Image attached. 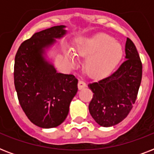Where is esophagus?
I'll return each mask as SVG.
<instances>
[{
    "label": "esophagus",
    "instance_id": "1",
    "mask_svg": "<svg viewBox=\"0 0 154 154\" xmlns=\"http://www.w3.org/2000/svg\"><path fill=\"white\" fill-rule=\"evenodd\" d=\"M86 87V84H85V82H83V81H79L78 82V88H79V89H84V88H85Z\"/></svg>",
    "mask_w": 154,
    "mask_h": 154
}]
</instances>
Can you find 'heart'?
<instances>
[{
    "label": "heart",
    "mask_w": 154,
    "mask_h": 154,
    "mask_svg": "<svg viewBox=\"0 0 154 154\" xmlns=\"http://www.w3.org/2000/svg\"><path fill=\"white\" fill-rule=\"evenodd\" d=\"M77 53L87 57L85 67L90 76L101 77L109 73L119 63L123 56V48L111 36L100 33L82 40L77 45ZM65 57L72 64L76 62L74 53L70 50L65 52Z\"/></svg>",
    "instance_id": "obj_1"
}]
</instances>
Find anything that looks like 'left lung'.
Segmentation results:
<instances>
[{
	"label": "left lung",
	"mask_w": 154,
	"mask_h": 154,
	"mask_svg": "<svg viewBox=\"0 0 154 154\" xmlns=\"http://www.w3.org/2000/svg\"><path fill=\"white\" fill-rule=\"evenodd\" d=\"M125 59L108 77L88 85L94 93L89 105V112L101 126H113L122 122L136 101L142 64L135 45L129 38L125 43Z\"/></svg>",
	"instance_id": "1"
}]
</instances>
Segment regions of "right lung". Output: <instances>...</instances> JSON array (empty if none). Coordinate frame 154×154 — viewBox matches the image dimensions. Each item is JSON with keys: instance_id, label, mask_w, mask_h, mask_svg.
<instances>
[{"instance_id": "obj_1", "label": "right lung", "mask_w": 154, "mask_h": 154, "mask_svg": "<svg viewBox=\"0 0 154 154\" xmlns=\"http://www.w3.org/2000/svg\"><path fill=\"white\" fill-rule=\"evenodd\" d=\"M65 25L36 32L20 45L15 57L14 85L20 106L30 122L44 129L60 125L67 117L78 81L57 72L45 50L66 33Z\"/></svg>"}]
</instances>
